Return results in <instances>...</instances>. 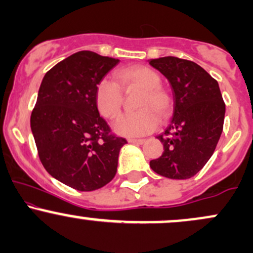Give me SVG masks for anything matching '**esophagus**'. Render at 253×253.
I'll list each match as a JSON object with an SVG mask.
<instances>
[{
	"instance_id": "34e87169",
	"label": "esophagus",
	"mask_w": 253,
	"mask_h": 253,
	"mask_svg": "<svg viewBox=\"0 0 253 253\" xmlns=\"http://www.w3.org/2000/svg\"><path fill=\"white\" fill-rule=\"evenodd\" d=\"M144 139H134V138H129L128 139V143L130 144H136V145H140V144H144Z\"/></svg>"
}]
</instances>
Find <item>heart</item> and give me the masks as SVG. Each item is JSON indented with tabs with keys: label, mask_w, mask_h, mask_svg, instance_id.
Wrapping results in <instances>:
<instances>
[{
	"label": "heart",
	"mask_w": 253,
	"mask_h": 253,
	"mask_svg": "<svg viewBox=\"0 0 253 253\" xmlns=\"http://www.w3.org/2000/svg\"><path fill=\"white\" fill-rule=\"evenodd\" d=\"M117 78L124 89L139 88L143 94L139 97L136 112L127 113L114 124V130L124 136H141L157 128L159 115L167 119L172 109V97L161 86V76L153 69L144 65H132L117 71ZM95 102L103 118L113 120L123 108L124 94L120 85L109 77L98 81L95 88Z\"/></svg>",
	"instance_id": "obj_1"
}]
</instances>
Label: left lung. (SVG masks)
<instances>
[{
  "label": "left lung",
  "mask_w": 253,
  "mask_h": 253,
  "mask_svg": "<svg viewBox=\"0 0 253 253\" xmlns=\"http://www.w3.org/2000/svg\"><path fill=\"white\" fill-rule=\"evenodd\" d=\"M149 63L168 78L173 94L172 119L157 136L164 152L150 167L168 178H190L210 161L221 135L225 102L219 84L191 60L169 56Z\"/></svg>",
  "instance_id": "obj_1"
}]
</instances>
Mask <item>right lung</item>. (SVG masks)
<instances>
[{
	"label": "right lung",
	"instance_id": "obj_1",
	"mask_svg": "<svg viewBox=\"0 0 253 253\" xmlns=\"http://www.w3.org/2000/svg\"><path fill=\"white\" fill-rule=\"evenodd\" d=\"M120 62L80 51L46 72L31 114L40 162L52 177L81 191L104 187L117 173L126 139L100 117L95 88Z\"/></svg>",
	"mask_w": 253,
	"mask_h": 253
}]
</instances>
